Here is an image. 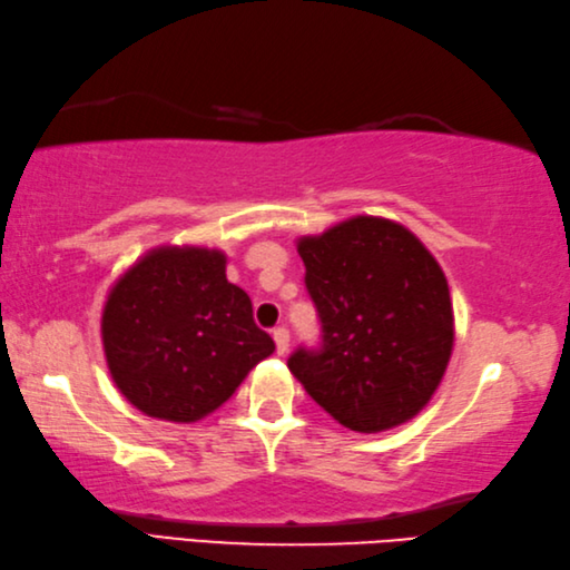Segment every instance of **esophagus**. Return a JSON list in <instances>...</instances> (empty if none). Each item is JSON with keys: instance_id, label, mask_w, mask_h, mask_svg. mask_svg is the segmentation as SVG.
I'll use <instances>...</instances> for the list:
<instances>
[{"instance_id": "esophagus-1", "label": "esophagus", "mask_w": 570, "mask_h": 570, "mask_svg": "<svg viewBox=\"0 0 570 570\" xmlns=\"http://www.w3.org/2000/svg\"><path fill=\"white\" fill-rule=\"evenodd\" d=\"M273 338H275L277 353H281V356H285L287 346H289V332H287V328H285V326H277L275 332H273Z\"/></svg>"}]
</instances>
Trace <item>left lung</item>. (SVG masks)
I'll list each match as a JSON object with an SVG mask.
<instances>
[{"label": "left lung", "instance_id": "8db88e82", "mask_svg": "<svg viewBox=\"0 0 570 570\" xmlns=\"http://www.w3.org/2000/svg\"><path fill=\"white\" fill-rule=\"evenodd\" d=\"M322 346L287 368L338 424L361 434L404 424L432 400L453 348L446 275L402 224L353 217L302 236Z\"/></svg>", "mask_w": 570, "mask_h": 570}]
</instances>
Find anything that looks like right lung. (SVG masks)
Listing matches in <instances>:
<instances>
[{
	"instance_id": "right-lung-1",
	"label": "right lung",
	"mask_w": 570,
	"mask_h": 570,
	"mask_svg": "<svg viewBox=\"0 0 570 570\" xmlns=\"http://www.w3.org/2000/svg\"><path fill=\"white\" fill-rule=\"evenodd\" d=\"M105 356L121 395L168 422H197L234 395L275 351L250 297L226 281L214 248L160 246L109 289Z\"/></svg>"
}]
</instances>
